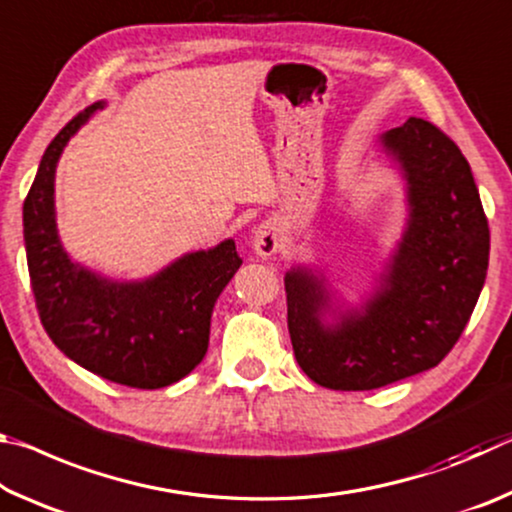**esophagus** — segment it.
I'll use <instances>...</instances> for the list:
<instances>
[{"instance_id": "obj_1", "label": "esophagus", "mask_w": 512, "mask_h": 512, "mask_svg": "<svg viewBox=\"0 0 512 512\" xmlns=\"http://www.w3.org/2000/svg\"><path fill=\"white\" fill-rule=\"evenodd\" d=\"M253 246L259 257H273L282 246V232L275 221H264L255 228Z\"/></svg>"}]
</instances>
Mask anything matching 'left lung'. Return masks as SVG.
Returning a JSON list of instances; mask_svg holds the SVG:
<instances>
[{
	"label": "left lung",
	"mask_w": 512,
	"mask_h": 512,
	"mask_svg": "<svg viewBox=\"0 0 512 512\" xmlns=\"http://www.w3.org/2000/svg\"><path fill=\"white\" fill-rule=\"evenodd\" d=\"M381 144L406 180L409 223L375 296L325 325L323 280L300 266L284 277L298 366L332 391H372L438 366L461 339L488 273V219L461 149L418 117Z\"/></svg>",
	"instance_id": "8db88e82"
}]
</instances>
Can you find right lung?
Instances as JSON below:
<instances>
[{"instance_id": "add662e5", "label": "right lung", "mask_w": 512, "mask_h": 512, "mask_svg": "<svg viewBox=\"0 0 512 512\" xmlns=\"http://www.w3.org/2000/svg\"><path fill=\"white\" fill-rule=\"evenodd\" d=\"M103 103H92L42 155L24 201V246L42 327L56 348L121 386H169L203 361L216 298L241 266L232 239L180 257L142 282H112L76 264L56 230L54 178L65 144Z\"/></svg>"}]
</instances>
